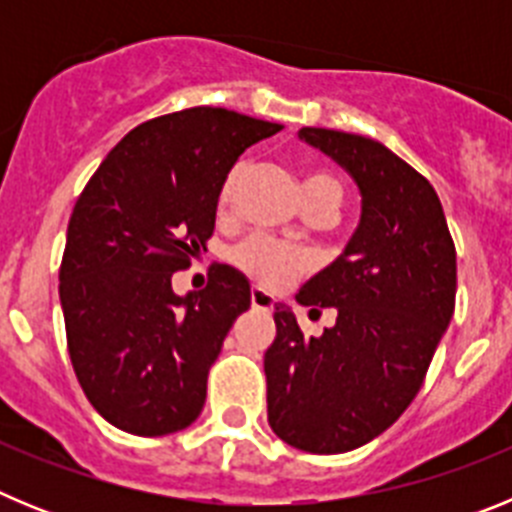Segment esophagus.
Listing matches in <instances>:
<instances>
[{
	"label": "esophagus",
	"mask_w": 512,
	"mask_h": 512,
	"mask_svg": "<svg viewBox=\"0 0 512 512\" xmlns=\"http://www.w3.org/2000/svg\"><path fill=\"white\" fill-rule=\"evenodd\" d=\"M251 305L256 307V310H271V307H274V295H269V292L261 287H253L251 289Z\"/></svg>",
	"instance_id": "esophagus-1"
}]
</instances>
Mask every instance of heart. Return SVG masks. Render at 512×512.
<instances>
[{"label": "heart", "instance_id": "heart-1", "mask_svg": "<svg viewBox=\"0 0 512 512\" xmlns=\"http://www.w3.org/2000/svg\"><path fill=\"white\" fill-rule=\"evenodd\" d=\"M235 179H238V171L228 174V179L220 187V194H217L220 210H225L233 202ZM341 192V182L333 174H328V171H305V176H302V200L305 202L330 200L338 205ZM230 261L243 274H248L251 279L264 284V287H282L295 274H300L302 266H305L300 251L284 246L279 241H271V238H264V235H251L243 243H238L233 253H230Z\"/></svg>", "mask_w": 512, "mask_h": 512}]
</instances>
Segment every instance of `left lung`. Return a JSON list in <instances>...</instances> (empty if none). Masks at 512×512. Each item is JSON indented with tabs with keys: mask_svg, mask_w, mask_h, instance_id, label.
Listing matches in <instances>:
<instances>
[{
	"mask_svg": "<svg viewBox=\"0 0 512 512\" xmlns=\"http://www.w3.org/2000/svg\"><path fill=\"white\" fill-rule=\"evenodd\" d=\"M300 140L348 171L361 220L297 292L310 312L336 307V325L302 336L292 307H274L266 405L284 443L343 454L387 431L418 395L454 315L456 248L436 189L379 140L325 128H302Z\"/></svg>",
	"mask_w": 512,
	"mask_h": 512,
	"instance_id": "left-lung-1",
	"label": "left lung"
}]
</instances>
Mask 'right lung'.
<instances>
[{"label":"right lung","instance_id":"obj_1","mask_svg":"<svg viewBox=\"0 0 512 512\" xmlns=\"http://www.w3.org/2000/svg\"><path fill=\"white\" fill-rule=\"evenodd\" d=\"M279 130L223 107L156 117L107 153L76 200L58 271L66 341L81 390L120 431L166 436L200 418L251 284L225 264L200 292L176 295L171 277L207 251L238 156Z\"/></svg>","mask_w":512,"mask_h":512}]
</instances>
